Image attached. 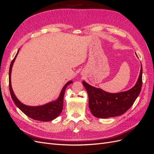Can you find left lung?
I'll use <instances>...</instances> for the list:
<instances>
[{"instance_id": "1", "label": "left lung", "mask_w": 154, "mask_h": 154, "mask_svg": "<svg viewBox=\"0 0 154 154\" xmlns=\"http://www.w3.org/2000/svg\"><path fill=\"white\" fill-rule=\"evenodd\" d=\"M142 74L141 66L136 85L130 90L118 93L107 92L83 81L88 96V107L93 116L98 118H109L126 112L132 106L141 92Z\"/></svg>"}]
</instances>
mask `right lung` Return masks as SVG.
Here are the masks:
<instances>
[{
	"mask_svg": "<svg viewBox=\"0 0 154 154\" xmlns=\"http://www.w3.org/2000/svg\"><path fill=\"white\" fill-rule=\"evenodd\" d=\"M19 49L18 50L16 56L12 60L10 64V71H9V87H10V91L11 98L14 103L17 105V106L19 109L22 112H24L28 117L33 119L35 120L42 121V122H50L57 118L58 116L62 112L63 109V96L65 91L66 87L71 83H72V81L68 82L66 85L63 86L62 89L60 92V96L57 100L53 101H51L48 103L41 106H28L23 104L22 103L18 100L16 96L15 95L12 89L11 83V70L14 62L16 59L18 53Z\"/></svg>",
	"mask_w": 154,
	"mask_h": 154,
	"instance_id": "right-lung-1",
	"label": "right lung"
}]
</instances>
